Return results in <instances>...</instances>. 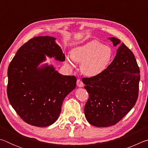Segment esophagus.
<instances>
[{"mask_svg": "<svg viewBox=\"0 0 148 148\" xmlns=\"http://www.w3.org/2000/svg\"><path fill=\"white\" fill-rule=\"evenodd\" d=\"M76 84H77V86L79 87H84V84L83 82H82L81 80H80L79 79H77V82H76Z\"/></svg>", "mask_w": 148, "mask_h": 148, "instance_id": "34e87169", "label": "esophagus"}]
</instances>
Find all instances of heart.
<instances>
[{
	"label": "heart",
	"instance_id": "heart-1",
	"mask_svg": "<svg viewBox=\"0 0 148 148\" xmlns=\"http://www.w3.org/2000/svg\"><path fill=\"white\" fill-rule=\"evenodd\" d=\"M113 58L111 47L97 40L89 41L72 50L67 57L69 66L74 67V61L81 62L80 71L85 76H96L106 70Z\"/></svg>",
	"mask_w": 148,
	"mask_h": 148
}]
</instances>
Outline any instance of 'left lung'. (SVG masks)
<instances>
[{"mask_svg":"<svg viewBox=\"0 0 148 148\" xmlns=\"http://www.w3.org/2000/svg\"><path fill=\"white\" fill-rule=\"evenodd\" d=\"M114 46L119 39L109 38ZM140 69L133 53L122 43L106 69L96 76L84 77L89 94L84 108L86 119L95 127L116 125L129 113L138 97Z\"/></svg>","mask_w":148,"mask_h":148,"instance_id":"1","label":"left lung"}]
</instances>
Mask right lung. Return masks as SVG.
Returning <instances> with one entry per match:
<instances>
[{
    "instance_id": "add662e5",
    "label": "right lung",
    "mask_w": 148,
    "mask_h": 148,
    "mask_svg": "<svg viewBox=\"0 0 148 148\" xmlns=\"http://www.w3.org/2000/svg\"><path fill=\"white\" fill-rule=\"evenodd\" d=\"M56 38L37 36L17 50L8 69L7 95L25 122L47 127L56 121L65 97L76 86L74 76H64L52 65L38 67L46 56L64 61V54Z\"/></svg>"
}]
</instances>
